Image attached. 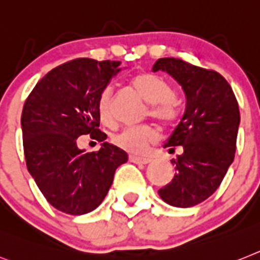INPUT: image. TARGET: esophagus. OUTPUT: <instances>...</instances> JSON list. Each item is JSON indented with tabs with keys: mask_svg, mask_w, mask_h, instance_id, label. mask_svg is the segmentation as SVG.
<instances>
[{
	"mask_svg": "<svg viewBox=\"0 0 260 260\" xmlns=\"http://www.w3.org/2000/svg\"><path fill=\"white\" fill-rule=\"evenodd\" d=\"M128 159H130V162L137 165H147L151 162V159H149V158H143V156H137V155H130L128 156Z\"/></svg>",
	"mask_w": 260,
	"mask_h": 260,
	"instance_id": "esophagus-1",
	"label": "esophagus"
}]
</instances>
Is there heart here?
<instances>
[{
    "label": "heart",
    "instance_id": "1",
    "mask_svg": "<svg viewBox=\"0 0 260 260\" xmlns=\"http://www.w3.org/2000/svg\"><path fill=\"white\" fill-rule=\"evenodd\" d=\"M132 85L149 104V114L164 125H171L179 115V105L174 100V89L164 77L154 73H141L132 79ZM113 87L110 85L101 90L96 98V111L101 121L107 123L113 118L111 110ZM155 133L150 126H128L113 137L117 147L128 153H138L145 145L153 141Z\"/></svg>",
    "mask_w": 260,
    "mask_h": 260
}]
</instances>
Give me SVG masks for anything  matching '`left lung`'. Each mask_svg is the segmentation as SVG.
I'll return each mask as SVG.
<instances>
[{"instance_id":"obj_1","label":"left lung","mask_w":260,"mask_h":260,"mask_svg":"<svg viewBox=\"0 0 260 260\" xmlns=\"http://www.w3.org/2000/svg\"><path fill=\"white\" fill-rule=\"evenodd\" d=\"M169 73L182 86L186 110L165 143L169 151L181 146L173 181L158 191L174 207H192L211 197L233 164L241 115L234 91L214 70L179 58H159L153 72Z\"/></svg>"}]
</instances>
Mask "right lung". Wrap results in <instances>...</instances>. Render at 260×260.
I'll return each instance as SVG.
<instances>
[{"label": "right lung", "instance_id": "obj_1", "mask_svg": "<svg viewBox=\"0 0 260 260\" xmlns=\"http://www.w3.org/2000/svg\"><path fill=\"white\" fill-rule=\"evenodd\" d=\"M119 61L77 58L57 66L41 79L23 105V153L30 175L49 203L70 215L93 211L102 203L114 173L127 154L104 142L98 152L78 149L79 135L99 142L96 98L121 72Z\"/></svg>", "mask_w": 260, "mask_h": 260}]
</instances>
